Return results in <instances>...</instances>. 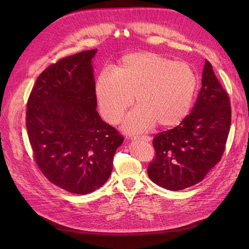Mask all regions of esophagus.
<instances>
[{
    "instance_id": "34e87169",
    "label": "esophagus",
    "mask_w": 249,
    "mask_h": 249,
    "mask_svg": "<svg viewBox=\"0 0 249 249\" xmlns=\"http://www.w3.org/2000/svg\"><path fill=\"white\" fill-rule=\"evenodd\" d=\"M136 140H138V141H145V142H148V141H150V138L149 137H144V136H142V137H137L136 138Z\"/></svg>"
}]
</instances>
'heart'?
I'll return each mask as SVG.
<instances>
[{
  "label": "heart",
  "mask_w": 249,
  "mask_h": 249,
  "mask_svg": "<svg viewBox=\"0 0 249 249\" xmlns=\"http://www.w3.org/2000/svg\"><path fill=\"white\" fill-rule=\"evenodd\" d=\"M197 89V76L190 65L175 62L153 53H137L123 58L115 72L104 71L95 84L102 116L117 124L133 104L124 127L143 133L155 124L161 127L179 124L187 117Z\"/></svg>",
  "instance_id": "1"
}]
</instances>
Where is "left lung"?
I'll return each instance as SVG.
<instances>
[{
    "label": "left lung",
    "instance_id": "obj_1",
    "mask_svg": "<svg viewBox=\"0 0 249 249\" xmlns=\"http://www.w3.org/2000/svg\"><path fill=\"white\" fill-rule=\"evenodd\" d=\"M231 122L229 94L206 60L201 88L190 114L178 126L154 137L156 155L147 167L149 178L172 191L199 183L221 160Z\"/></svg>",
    "mask_w": 249,
    "mask_h": 249
}]
</instances>
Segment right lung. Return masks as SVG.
Returning a JSON list of instances; mask_svg holds the SVG:
<instances>
[{
  "mask_svg": "<svg viewBox=\"0 0 249 249\" xmlns=\"http://www.w3.org/2000/svg\"><path fill=\"white\" fill-rule=\"evenodd\" d=\"M97 49L60 59L37 78L27 103L26 125L37 166L71 193L102 187L124 137L96 111L91 60Z\"/></svg>",
  "mask_w": 249,
  "mask_h": 249,
  "instance_id": "right-lung-1",
  "label": "right lung"
}]
</instances>
